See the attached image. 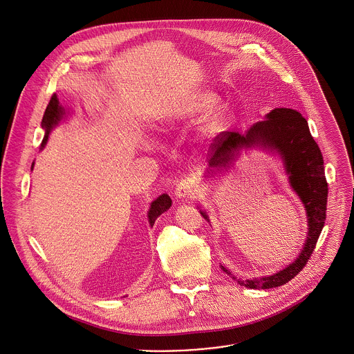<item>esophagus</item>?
<instances>
[{"instance_id": "34e87169", "label": "esophagus", "mask_w": 354, "mask_h": 354, "mask_svg": "<svg viewBox=\"0 0 354 354\" xmlns=\"http://www.w3.org/2000/svg\"><path fill=\"white\" fill-rule=\"evenodd\" d=\"M174 195L180 199H189L195 195V185L191 180H183L174 191Z\"/></svg>"}]
</instances>
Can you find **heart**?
Instances as JSON below:
<instances>
[{"mask_svg": "<svg viewBox=\"0 0 354 354\" xmlns=\"http://www.w3.org/2000/svg\"><path fill=\"white\" fill-rule=\"evenodd\" d=\"M220 103L217 95L209 91H195L187 95L178 106V115L185 119H199L213 111ZM228 114L225 110L216 111L205 124V133L217 134L228 124Z\"/></svg>", "mask_w": 354, "mask_h": 354, "instance_id": "heart-1", "label": "heart"}]
</instances>
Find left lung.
Instances as JSON below:
<instances>
[{
	"instance_id": "8db88e82",
	"label": "left lung",
	"mask_w": 354,
	"mask_h": 354,
	"mask_svg": "<svg viewBox=\"0 0 354 354\" xmlns=\"http://www.w3.org/2000/svg\"><path fill=\"white\" fill-rule=\"evenodd\" d=\"M266 149L277 153L283 162L288 183L299 196L308 216V236L298 257L277 273L241 279L221 265L237 284L247 288L266 290L288 283L306 265L326 221L328 184L324 176V160L317 142L313 140L308 120L291 109H274L265 119L254 123L245 133L227 131L212 147V158L205 177L212 178L217 173L228 170L241 149ZM210 223L206 212L199 210Z\"/></svg>"
}]
</instances>
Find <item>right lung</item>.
Here are the masks:
<instances>
[{
  "label": "right lung",
  "instance_id": "add662e5",
  "mask_svg": "<svg viewBox=\"0 0 354 354\" xmlns=\"http://www.w3.org/2000/svg\"><path fill=\"white\" fill-rule=\"evenodd\" d=\"M66 118V110L64 107L60 104L56 93L52 96L46 110H45V114H44V118L41 122V126L42 129L45 130V136H44V140L41 142V149H44V147L46 145V141H48V137H49V133L52 131V129H55L63 119ZM34 167V162L31 165V169ZM171 206V199L167 194H163L160 196H158L149 206V210H148V223L149 225L152 227L155 224V220L163 214L165 212H167Z\"/></svg>",
  "mask_w": 354,
  "mask_h": 354
}]
</instances>
